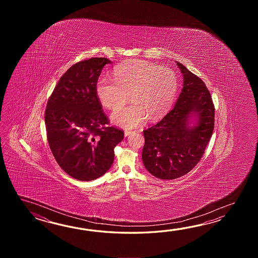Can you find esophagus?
I'll use <instances>...</instances> for the list:
<instances>
[{
    "instance_id": "34e87169",
    "label": "esophagus",
    "mask_w": 258,
    "mask_h": 258,
    "mask_svg": "<svg viewBox=\"0 0 258 258\" xmlns=\"http://www.w3.org/2000/svg\"><path fill=\"white\" fill-rule=\"evenodd\" d=\"M132 133H133V132L130 131V130H125V131H124V136L128 137V136L131 135Z\"/></svg>"
}]
</instances>
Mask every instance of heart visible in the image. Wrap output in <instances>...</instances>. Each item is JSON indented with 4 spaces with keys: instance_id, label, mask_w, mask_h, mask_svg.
Returning <instances> with one entry per match:
<instances>
[{
    "instance_id": "obj_1",
    "label": "heart",
    "mask_w": 258,
    "mask_h": 258,
    "mask_svg": "<svg viewBox=\"0 0 258 258\" xmlns=\"http://www.w3.org/2000/svg\"><path fill=\"white\" fill-rule=\"evenodd\" d=\"M113 78L99 77L96 92L110 110L126 104L130 95L133 103L111 115L112 121L125 128L141 125L148 116L152 120L162 117L173 104L179 89L175 71L146 60H129L117 66Z\"/></svg>"
}]
</instances>
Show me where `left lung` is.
Instances as JSON below:
<instances>
[{
  "label": "left lung",
  "instance_id": "obj_1",
  "mask_svg": "<svg viewBox=\"0 0 258 258\" xmlns=\"http://www.w3.org/2000/svg\"><path fill=\"white\" fill-rule=\"evenodd\" d=\"M183 88L175 106L153 126L144 130L143 163L152 175L172 180L185 175L202 158L215 124V107L201 78L177 61ZM196 115L194 127L188 120Z\"/></svg>",
  "mask_w": 258,
  "mask_h": 258
}]
</instances>
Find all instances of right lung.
Wrapping results in <instances>:
<instances>
[{
	"label": "right lung",
	"mask_w": 258,
	"mask_h": 258,
	"mask_svg": "<svg viewBox=\"0 0 258 258\" xmlns=\"http://www.w3.org/2000/svg\"><path fill=\"white\" fill-rule=\"evenodd\" d=\"M107 58H90L71 66L60 77L45 110L49 148L57 163L79 181L105 174L114 160V148L124 137L110 126L96 92Z\"/></svg>",
	"instance_id": "add662e5"
}]
</instances>
